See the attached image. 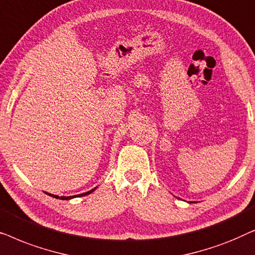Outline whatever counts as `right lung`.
<instances>
[{
    "mask_svg": "<svg viewBox=\"0 0 255 255\" xmlns=\"http://www.w3.org/2000/svg\"><path fill=\"white\" fill-rule=\"evenodd\" d=\"M94 190H95V189H92L90 191H87V193H83V194H80V195H75V196H61V197H59V196H57V195H52V194H48V195H50V196H52V197L60 198V200H71V198L76 197V196H85V195H88L90 193H93Z\"/></svg>",
    "mask_w": 255,
    "mask_h": 255,
    "instance_id": "obj_1",
    "label": "right lung"
}]
</instances>
